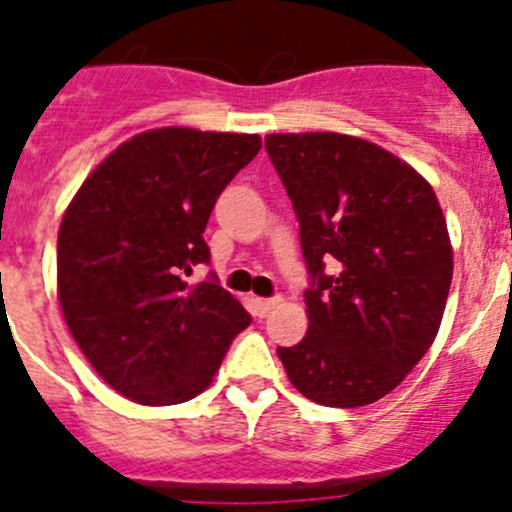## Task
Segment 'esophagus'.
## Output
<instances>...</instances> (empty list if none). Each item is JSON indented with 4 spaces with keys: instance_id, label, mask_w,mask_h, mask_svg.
Returning a JSON list of instances; mask_svg holds the SVG:
<instances>
[{
    "instance_id": "1",
    "label": "esophagus",
    "mask_w": 512,
    "mask_h": 512,
    "mask_svg": "<svg viewBox=\"0 0 512 512\" xmlns=\"http://www.w3.org/2000/svg\"><path fill=\"white\" fill-rule=\"evenodd\" d=\"M280 303V298H255L252 300V308H255V315L257 318H265L267 313H270L275 305Z\"/></svg>"
}]
</instances>
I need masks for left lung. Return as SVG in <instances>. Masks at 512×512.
Listing matches in <instances>:
<instances>
[{"instance_id": "8db88e82", "label": "left lung", "mask_w": 512, "mask_h": 512, "mask_svg": "<svg viewBox=\"0 0 512 512\" xmlns=\"http://www.w3.org/2000/svg\"><path fill=\"white\" fill-rule=\"evenodd\" d=\"M265 148L310 275L308 333L278 348L280 361L315 404H374L419 364L442 323L452 245L437 197L412 166L364 138L270 133Z\"/></svg>"}]
</instances>
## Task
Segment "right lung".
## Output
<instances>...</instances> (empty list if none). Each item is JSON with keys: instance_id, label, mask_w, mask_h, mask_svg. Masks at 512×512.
I'll return each instance as SVG.
<instances>
[{"instance_id": "obj_1", "label": "right lung", "mask_w": 512, "mask_h": 512, "mask_svg": "<svg viewBox=\"0 0 512 512\" xmlns=\"http://www.w3.org/2000/svg\"><path fill=\"white\" fill-rule=\"evenodd\" d=\"M260 136L156 128L121 143L70 202L57 234V295L75 343L118 394L148 407L212 384L250 313L209 262V214Z\"/></svg>"}]
</instances>
